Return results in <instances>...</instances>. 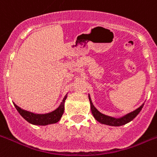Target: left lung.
<instances>
[{"mask_svg":"<svg viewBox=\"0 0 157 157\" xmlns=\"http://www.w3.org/2000/svg\"><path fill=\"white\" fill-rule=\"evenodd\" d=\"M89 99H90V108H91L92 114H93L94 117L95 118V119H96L98 122L101 123V124L114 126V127L123 126V125L126 124V123H129V122H131L132 120H133L134 118L138 115L139 113H140L141 109H142L144 105V104H143V105H141L138 109H136V110H134V111L131 112L129 114H126V115L123 116V117H121V118H114V117H110V116L101 114V112H99L96 108L94 107V104H93V102H92L90 95H89Z\"/></svg>","mask_w":157,"mask_h":157,"instance_id":"8db88e82","label":"left lung"}]
</instances>
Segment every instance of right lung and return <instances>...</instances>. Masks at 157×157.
<instances>
[{
	"label": "right lung",
	"mask_w": 157,
	"mask_h": 157,
	"mask_svg": "<svg viewBox=\"0 0 157 157\" xmlns=\"http://www.w3.org/2000/svg\"><path fill=\"white\" fill-rule=\"evenodd\" d=\"M66 98H67V94L63 98L62 102L60 103L59 106L56 109H55L54 111L48 113V114H34L32 112L26 111L25 109H22L21 108L17 106L15 103H13V105H14L15 108L18 111L19 114H21V117L25 118L28 123L34 125L46 126V125L58 123L59 121V119L63 115V111H64V102H65Z\"/></svg>",
	"instance_id": "right-lung-1"
}]
</instances>
